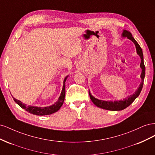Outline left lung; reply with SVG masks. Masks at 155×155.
Listing matches in <instances>:
<instances>
[{
	"mask_svg": "<svg viewBox=\"0 0 155 155\" xmlns=\"http://www.w3.org/2000/svg\"><path fill=\"white\" fill-rule=\"evenodd\" d=\"M121 37H127V38L130 39L133 43L134 44L136 50H137V53L140 56V59H141V63H140V67L142 68V73L140 75V78L142 79V82L140 83V85H139V87L137 88V90L133 94H131L127 97L124 98L122 100H114V101H104V100H98L95 97H94L90 92L88 91L89 96H90L91 100L93 102V104H94L97 107L101 108L105 110H113V111H117V110H121L125 109V108L129 107L132 103L135 100V99L140 95V92L142 91V89L143 85V81L145 74V67L143 63V55L142 50L140 47L138 43L136 41L134 37H133L132 34L129 31L124 30L122 34H121Z\"/></svg>",
	"mask_w": 155,
	"mask_h": 155,
	"instance_id": "1",
	"label": "left lung"
}]
</instances>
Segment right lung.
Listing matches in <instances>:
<instances>
[{
	"label": "right lung",
	"mask_w": 155,
	"mask_h": 155,
	"mask_svg": "<svg viewBox=\"0 0 155 155\" xmlns=\"http://www.w3.org/2000/svg\"><path fill=\"white\" fill-rule=\"evenodd\" d=\"M65 77L64 81H63V86L61 92L60 96L58 98V100L56 101L55 104L51 105L50 106L45 107H37V106H31V105H26V104H23L21 101L15 99V97H13V100L15 101L16 104H17L22 109H24L27 112H30L31 114L38 115V116H45V115H50L54 113V112H57L59 110L63 104V102L64 100V96H65V81H66L67 78Z\"/></svg>",
	"instance_id": "right-lung-1"
}]
</instances>
